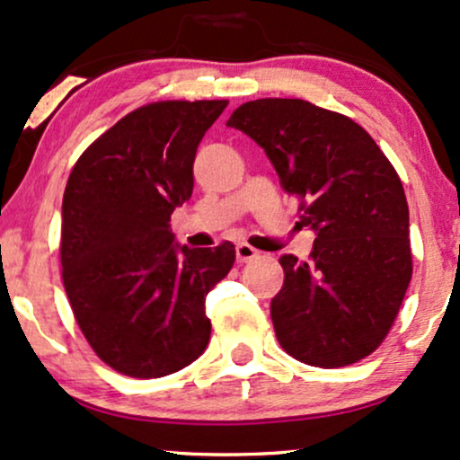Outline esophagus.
<instances>
[{"instance_id":"1","label":"esophagus","mask_w":460,"mask_h":460,"mask_svg":"<svg viewBox=\"0 0 460 460\" xmlns=\"http://www.w3.org/2000/svg\"><path fill=\"white\" fill-rule=\"evenodd\" d=\"M257 257H259L257 248H252L251 244H246V242H242V244L235 246L237 263H248V261H252V259H257Z\"/></svg>"}]
</instances>
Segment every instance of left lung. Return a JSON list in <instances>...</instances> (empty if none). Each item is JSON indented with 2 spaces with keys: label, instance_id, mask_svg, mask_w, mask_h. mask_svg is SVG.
<instances>
[{
  "label": "left lung",
  "instance_id": "obj_1",
  "mask_svg": "<svg viewBox=\"0 0 460 460\" xmlns=\"http://www.w3.org/2000/svg\"><path fill=\"white\" fill-rule=\"evenodd\" d=\"M226 126L265 149L300 199V226L314 231L308 261L280 257L285 283L270 306L280 347L321 368L370 356L411 280L401 177L362 126L300 98L246 102Z\"/></svg>",
  "mask_w": 460,
  "mask_h": 460
}]
</instances>
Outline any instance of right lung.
I'll return each instance as SVG.
<instances>
[{"instance_id": "add662e5", "label": "right lung", "mask_w": 460, "mask_h": 460, "mask_svg": "<svg viewBox=\"0 0 460 460\" xmlns=\"http://www.w3.org/2000/svg\"><path fill=\"white\" fill-rule=\"evenodd\" d=\"M226 104L139 107L81 154L66 184V296L96 356L128 377L181 370L209 342L206 297L234 268L235 246H181L169 223L192 195L197 147Z\"/></svg>"}]
</instances>
